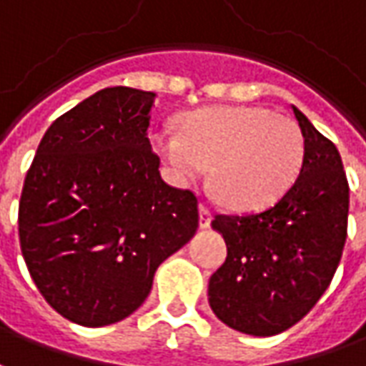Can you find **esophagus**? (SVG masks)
I'll list each match as a JSON object with an SVG mask.
<instances>
[{
	"mask_svg": "<svg viewBox=\"0 0 366 366\" xmlns=\"http://www.w3.org/2000/svg\"><path fill=\"white\" fill-rule=\"evenodd\" d=\"M212 224V212L206 204H200V227H209Z\"/></svg>",
	"mask_w": 366,
	"mask_h": 366,
	"instance_id": "obj_1",
	"label": "esophagus"
}]
</instances>
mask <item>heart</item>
I'll return each mask as SVG.
<instances>
[{
  "label": "heart",
  "mask_w": 366,
  "mask_h": 366,
  "mask_svg": "<svg viewBox=\"0 0 366 366\" xmlns=\"http://www.w3.org/2000/svg\"><path fill=\"white\" fill-rule=\"evenodd\" d=\"M150 140L178 182L200 180L212 166L214 190L236 209L262 208L281 196L305 157L297 122L262 107L192 111L180 119V132L154 130Z\"/></svg>",
  "instance_id": "1"
}]
</instances>
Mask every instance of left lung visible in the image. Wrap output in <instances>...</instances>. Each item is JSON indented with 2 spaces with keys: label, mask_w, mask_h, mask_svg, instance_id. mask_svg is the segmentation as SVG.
I'll return each instance as SVG.
<instances>
[{
  "label": "left lung",
  "mask_w": 366,
  "mask_h": 366,
  "mask_svg": "<svg viewBox=\"0 0 366 366\" xmlns=\"http://www.w3.org/2000/svg\"><path fill=\"white\" fill-rule=\"evenodd\" d=\"M305 139L295 182L272 206L242 216L218 214L227 257L209 277L208 301L222 323L272 337L307 315L333 280L343 255L349 182L341 154L291 107Z\"/></svg>",
  "instance_id": "obj_1"
}]
</instances>
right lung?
Segmentation results:
<instances>
[{
  "instance_id": "right-lung-1",
  "label": "right lung",
  "mask_w": 366,
  "mask_h": 366,
  "mask_svg": "<svg viewBox=\"0 0 366 366\" xmlns=\"http://www.w3.org/2000/svg\"><path fill=\"white\" fill-rule=\"evenodd\" d=\"M154 93L109 86L41 139L19 200V244L41 295L76 325L122 321L158 265L198 229V198L162 180L148 140Z\"/></svg>"
}]
</instances>
